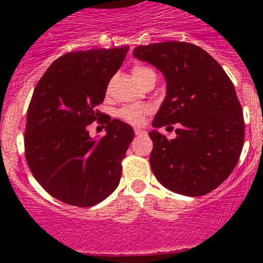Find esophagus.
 I'll list each match as a JSON object with an SVG mask.
<instances>
[{"label":"esophagus","mask_w":263,"mask_h":263,"mask_svg":"<svg viewBox=\"0 0 263 263\" xmlns=\"http://www.w3.org/2000/svg\"><path fill=\"white\" fill-rule=\"evenodd\" d=\"M135 135H136V136H144L145 131H142V129L140 128H135Z\"/></svg>","instance_id":"obj_1"}]
</instances>
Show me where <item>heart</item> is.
<instances>
[{
	"label": "heart",
	"instance_id": "1",
	"mask_svg": "<svg viewBox=\"0 0 263 263\" xmlns=\"http://www.w3.org/2000/svg\"><path fill=\"white\" fill-rule=\"evenodd\" d=\"M154 71L150 70V68L145 67V66H135L132 68V76L137 82H141L148 75V73H153ZM151 112L150 107L145 104H131L126 105V107L122 108L118 112L119 118L123 119V121L128 122L131 124H141L144 118L146 117L148 113Z\"/></svg>",
	"mask_w": 263,
	"mask_h": 263
}]
</instances>
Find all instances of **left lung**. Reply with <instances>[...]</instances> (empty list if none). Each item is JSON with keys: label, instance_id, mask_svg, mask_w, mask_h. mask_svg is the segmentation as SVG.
Here are the masks:
<instances>
[{"label": "left lung", "instance_id": "left-lung-1", "mask_svg": "<svg viewBox=\"0 0 263 263\" xmlns=\"http://www.w3.org/2000/svg\"><path fill=\"white\" fill-rule=\"evenodd\" d=\"M134 55L166 79V97L153 126H177L172 140L148 132L156 179L179 195L211 192L232 174L245 142L242 105L232 80L206 50L187 42L139 46Z\"/></svg>", "mask_w": 263, "mask_h": 263}]
</instances>
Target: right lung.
I'll use <instances>...</instances> for the list:
<instances>
[{
	"label": "right lung",
	"instance_id": "right-lung-1",
	"mask_svg": "<svg viewBox=\"0 0 263 263\" xmlns=\"http://www.w3.org/2000/svg\"><path fill=\"white\" fill-rule=\"evenodd\" d=\"M129 47L61 55L34 89L24 134L25 159L39 184L67 205L90 208L118 187L134 129L97 109ZM97 120L107 135L91 139Z\"/></svg>",
	"mask_w": 263,
	"mask_h": 263
}]
</instances>
